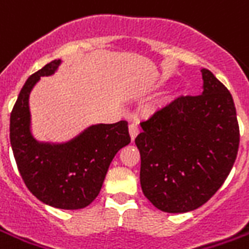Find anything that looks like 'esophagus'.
<instances>
[{
	"instance_id": "esophagus-1",
	"label": "esophagus",
	"mask_w": 249,
	"mask_h": 249,
	"mask_svg": "<svg viewBox=\"0 0 249 249\" xmlns=\"http://www.w3.org/2000/svg\"><path fill=\"white\" fill-rule=\"evenodd\" d=\"M139 133V126L136 124H129V136H131V140L133 142L135 138L138 136Z\"/></svg>"
}]
</instances>
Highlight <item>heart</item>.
Listing matches in <instances>:
<instances>
[{
	"mask_svg": "<svg viewBox=\"0 0 249 249\" xmlns=\"http://www.w3.org/2000/svg\"><path fill=\"white\" fill-rule=\"evenodd\" d=\"M177 95H178V94H177ZM177 95H176V96H177ZM173 99H174V98H173Z\"/></svg>",
	"mask_w": 249,
	"mask_h": 249,
	"instance_id": "obj_1",
	"label": "heart"
}]
</instances>
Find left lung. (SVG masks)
<instances>
[{
	"instance_id": "1",
	"label": "left lung",
	"mask_w": 249,
	"mask_h": 249,
	"mask_svg": "<svg viewBox=\"0 0 249 249\" xmlns=\"http://www.w3.org/2000/svg\"><path fill=\"white\" fill-rule=\"evenodd\" d=\"M203 92L180 96L143 121L135 143L140 151V185L160 211L199 209L221 188L240 143L231 92L202 69Z\"/></svg>"
}]
</instances>
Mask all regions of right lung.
I'll list each match as a JSON object with an SVG mask.
<instances>
[{"mask_svg": "<svg viewBox=\"0 0 249 249\" xmlns=\"http://www.w3.org/2000/svg\"><path fill=\"white\" fill-rule=\"evenodd\" d=\"M61 64L62 60L52 61L27 79L12 110L9 138L20 176L32 195L55 209L79 210L94 202L114 155L131 138L126 121L89 125L61 143L34 136L31 91L40 77L54 75Z\"/></svg>", "mask_w": 249, "mask_h": 249, "instance_id": "obj_1", "label": "right lung"}]
</instances>
